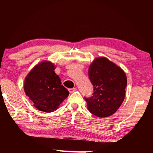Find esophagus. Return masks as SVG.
<instances>
[{"label": "esophagus", "instance_id": "esophagus-1", "mask_svg": "<svg viewBox=\"0 0 153 153\" xmlns=\"http://www.w3.org/2000/svg\"><path fill=\"white\" fill-rule=\"evenodd\" d=\"M68 90H69V92L72 93V92H75V91H76L77 89L76 88H70V89H69Z\"/></svg>", "mask_w": 153, "mask_h": 153}]
</instances>
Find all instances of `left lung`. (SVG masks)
<instances>
[{"label": "left lung", "instance_id": "8db88e82", "mask_svg": "<svg viewBox=\"0 0 153 153\" xmlns=\"http://www.w3.org/2000/svg\"><path fill=\"white\" fill-rule=\"evenodd\" d=\"M88 76L94 92L90 98H85L88 109L98 117L112 115L125 98V72L115 63L101 56L96 58L90 64Z\"/></svg>", "mask_w": 153, "mask_h": 153}]
</instances>
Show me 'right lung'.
<instances>
[{
  "mask_svg": "<svg viewBox=\"0 0 153 153\" xmlns=\"http://www.w3.org/2000/svg\"><path fill=\"white\" fill-rule=\"evenodd\" d=\"M52 62L42 61L33 67L25 77L24 91L39 111L51 113L56 111L69 92L61 85Z\"/></svg>",
  "mask_w": 153,
  "mask_h": 153,
  "instance_id": "add662e5",
  "label": "right lung"
}]
</instances>
